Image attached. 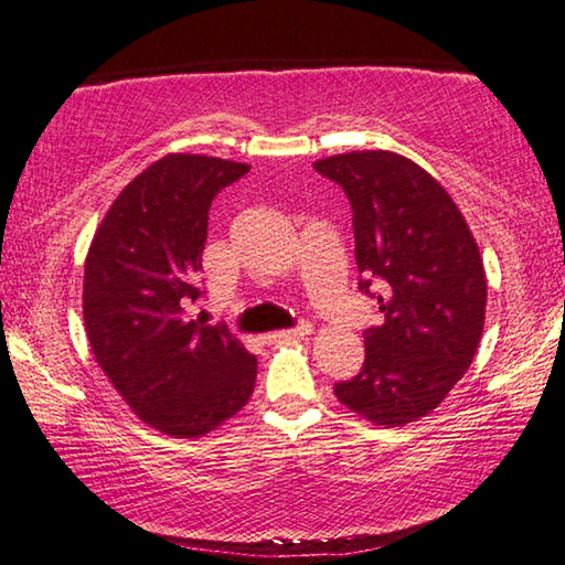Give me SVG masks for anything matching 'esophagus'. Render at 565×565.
Instances as JSON below:
<instances>
[{
    "label": "esophagus",
    "mask_w": 565,
    "mask_h": 565,
    "mask_svg": "<svg viewBox=\"0 0 565 565\" xmlns=\"http://www.w3.org/2000/svg\"><path fill=\"white\" fill-rule=\"evenodd\" d=\"M313 331V327L311 323H299V327H294V329H284V331H274V333H266V343H276V341H291V339H303V337H309V333Z\"/></svg>",
    "instance_id": "1"
}]
</instances>
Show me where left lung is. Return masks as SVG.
Returning a JSON list of instances; mask_svg holds the SVG:
<instances>
[{
    "label": "left lung",
    "mask_w": 565,
    "mask_h": 565,
    "mask_svg": "<svg viewBox=\"0 0 565 565\" xmlns=\"http://www.w3.org/2000/svg\"><path fill=\"white\" fill-rule=\"evenodd\" d=\"M313 169L349 196L359 289L384 313L363 331L361 371L333 394L376 426L411 424L441 404L481 341L486 274L476 238L446 189L394 151H349Z\"/></svg>",
    "instance_id": "1"
}]
</instances>
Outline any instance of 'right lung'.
Returning <instances> with one entry per match:
<instances>
[{"mask_svg":"<svg viewBox=\"0 0 565 565\" xmlns=\"http://www.w3.org/2000/svg\"><path fill=\"white\" fill-rule=\"evenodd\" d=\"M248 164L169 154L124 186L84 264V327L94 359L145 424L199 438L242 408L256 356L224 323L191 319L204 291L209 209Z\"/></svg>","mask_w":565,"mask_h":565,"instance_id":"right-lung-1","label":"right lung"}]
</instances>
